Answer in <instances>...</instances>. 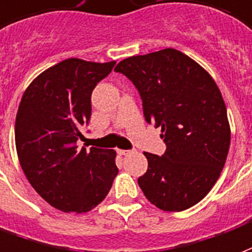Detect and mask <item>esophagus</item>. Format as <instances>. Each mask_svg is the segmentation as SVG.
Wrapping results in <instances>:
<instances>
[{
	"label": "esophagus",
	"instance_id": "esophagus-1",
	"mask_svg": "<svg viewBox=\"0 0 252 252\" xmlns=\"http://www.w3.org/2000/svg\"><path fill=\"white\" fill-rule=\"evenodd\" d=\"M130 153H131V150H121V149L118 150V154H121V156H127Z\"/></svg>",
	"mask_w": 252,
	"mask_h": 252
}]
</instances>
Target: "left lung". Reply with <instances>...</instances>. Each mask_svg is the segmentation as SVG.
Instances as JSON below:
<instances>
[{
	"mask_svg": "<svg viewBox=\"0 0 252 252\" xmlns=\"http://www.w3.org/2000/svg\"><path fill=\"white\" fill-rule=\"evenodd\" d=\"M138 90L145 119L161 128L162 156L144 153L139 188L156 207L180 212L203 200L219 179L231 141L227 108L215 80L177 49L122 60L114 69Z\"/></svg>",
	"mask_w": 252,
	"mask_h": 252,
	"instance_id": "left-lung-1",
	"label": "left lung"
}]
</instances>
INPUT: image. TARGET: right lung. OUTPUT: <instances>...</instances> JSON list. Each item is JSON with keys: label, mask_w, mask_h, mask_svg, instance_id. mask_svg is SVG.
Instances as JSON below:
<instances>
[{"label": "right lung", "mask_w": 252, "mask_h": 252, "mask_svg": "<svg viewBox=\"0 0 252 252\" xmlns=\"http://www.w3.org/2000/svg\"><path fill=\"white\" fill-rule=\"evenodd\" d=\"M115 62L67 59L25 90L16 117L20 165L34 190L64 212H87L107 196L118 173L115 152L76 146L91 118V94Z\"/></svg>", "instance_id": "right-lung-1"}]
</instances>
